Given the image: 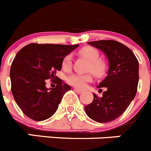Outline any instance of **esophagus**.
Here are the masks:
<instances>
[{
	"label": "esophagus",
	"mask_w": 151,
	"mask_h": 151,
	"mask_svg": "<svg viewBox=\"0 0 151 151\" xmlns=\"http://www.w3.org/2000/svg\"><path fill=\"white\" fill-rule=\"evenodd\" d=\"M74 91H75L77 93H78V94H81V93L83 91V90H80L79 89V88H74Z\"/></svg>",
	"instance_id": "1"
}]
</instances>
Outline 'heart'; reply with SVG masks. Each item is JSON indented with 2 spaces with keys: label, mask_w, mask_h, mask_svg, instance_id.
Listing matches in <instances>:
<instances>
[{
  "label": "heart",
  "mask_w": 151,
  "mask_h": 151,
  "mask_svg": "<svg viewBox=\"0 0 151 151\" xmlns=\"http://www.w3.org/2000/svg\"><path fill=\"white\" fill-rule=\"evenodd\" d=\"M78 54L90 62L88 71H91L98 78H102L108 71V65L104 60L100 59V52L98 49L91 46H85L78 50ZM71 66V56L68 54L62 61V68L64 70H68ZM92 76L88 74H72L67 77V82L69 84L79 88L85 87L86 84L91 82Z\"/></svg>",
  "instance_id": "heart-1"
}]
</instances>
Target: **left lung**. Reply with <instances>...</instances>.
Listing matches in <instances>:
<instances>
[{"mask_svg": "<svg viewBox=\"0 0 151 151\" xmlns=\"http://www.w3.org/2000/svg\"><path fill=\"white\" fill-rule=\"evenodd\" d=\"M104 51L109 60L108 76L98 86L106 90L85 106L87 115L99 123L115 120L125 112L137 92L139 62L133 52L126 45L115 40L88 42Z\"/></svg>", "mask_w": 151, "mask_h": 151, "instance_id": "8db88e82", "label": "left lung"}]
</instances>
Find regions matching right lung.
<instances>
[{"label":"right lung","instance_id":"right-lung-1","mask_svg":"<svg viewBox=\"0 0 151 151\" xmlns=\"http://www.w3.org/2000/svg\"><path fill=\"white\" fill-rule=\"evenodd\" d=\"M78 45L31 43L15 55L10 68L11 91L22 112L34 121L46 120L56 111L71 86L56 76L62 61ZM57 79L55 88H46L45 80Z\"/></svg>","mask_w":151,"mask_h":151}]
</instances>
